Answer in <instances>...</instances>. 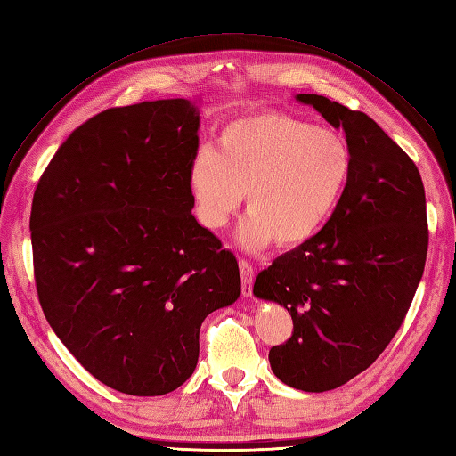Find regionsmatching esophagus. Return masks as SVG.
<instances>
[{"label":"esophagus","mask_w":456,"mask_h":456,"mask_svg":"<svg viewBox=\"0 0 456 456\" xmlns=\"http://www.w3.org/2000/svg\"><path fill=\"white\" fill-rule=\"evenodd\" d=\"M240 273H241V292L246 297H251L253 296V276H255L251 263H248L246 259H241L240 261Z\"/></svg>","instance_id":"1"}]
</instances>
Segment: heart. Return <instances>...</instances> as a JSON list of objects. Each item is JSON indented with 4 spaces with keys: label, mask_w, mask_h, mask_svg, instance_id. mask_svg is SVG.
Masks as SVG:
<instances>
[{
    "label": "heart",
    "mask_w": 456,
    "mask_h": 456,
    "mask_svg": "<svg viewBox=\"0 0 456 456\" xmlns=\"http://www.w3.org/2000/svg\"><path fill=\"white\" fill-rule=\"evenodd\" d=\"M354 172L348 141L338 131L279 110L230 119L218 149L199 151L187 170L195 213L208 230L226 226L248 193L249 215L238 240L261 251L312 241L342 203Z\"/></svg>",
    "instance_id": "obj_1"
}]
</instances>
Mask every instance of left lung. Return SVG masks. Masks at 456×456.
<instances>
[{"mask_svg":"<svg viewBox=\"0 0 456 456\" xmlns=\"http://www.w3.org/2000/svg\"><path fill=\"white\" fill-rule=\"evenodd\" d=\"M294 98L342 127L354 172L329 224L259 273L253 294L294 321L292 337L269 352L273 373L323 393L368 370L403 325L426 266V191L416 164L370 116L319 94Z\"/></svg>","mask_w":456,"mask_h":456,"instance_id":"1","label":"left lung"}]
</instances>
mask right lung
Wrapping results in <instances>:
<instances>
[{
    "mask_svg": "<svg viewBox=\"0 0 456 456\" xmlns=\"http://www.w3.org/2000/svg\"><path fill=\"white\" fill-rule=\"evenodd\" d=\"M199 102L100 112L65 139L32 199L44 315L88 373L133 396L190 379L205 317L241 294L234 253L191 213Z\"/></svg>",
    "mask_w": 456,
    "mask_h": 456,
    "instance_id": "1",
    "label": "right lung"
}]
</instances>
